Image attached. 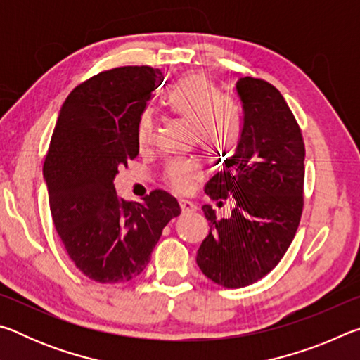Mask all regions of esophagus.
I'll return each mask as SVG.
<instances>
[{"mask_svg":"<svg viewBox=\"0 0 360 360\" xmlns=\"http://www.w3.org/2000/svg\"><path fill=\"white\" fill-rule=\"evenodd\" d=\"M179 206H181L182 214H188V212L197 211V206H195L192 202H188V200H179Z\"/></svg>","mask_w":360,"mask_h":360,"instance_id":"esophagus-1","label":"esophagus"}]
</instances>
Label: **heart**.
<instances>
[{"mask_svg": "<svg viewBox=\"0 0 360 360\" xmlns=\"http://www.w3.org/2000/svg\"><path fill=\"white\" fill-rule=\"evenodd\" d=\"M168 106L193 129L195 141L211 157L230 155L240 141V125L230 108L217 103L211 84L203 75H188L168 95ZM154 136V124L144 117L139 125V144L146 146ZM197 163H172L167 169V182L174 191L187 192L200 179Z\"/></svg>", "mask_w": 360, "mask_h": 360, "instance_id": "heart-1", "label": "heart"}]
</instances>
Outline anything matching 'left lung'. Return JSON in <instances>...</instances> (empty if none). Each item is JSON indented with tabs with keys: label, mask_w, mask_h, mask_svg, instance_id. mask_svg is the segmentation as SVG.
I'll return each mask as SVG.
<instances>
[{
	"label": "left lung",
	"mask_w": 360,
	"mask_h": 360,
	"mask_svg": "<svg viewBox=\"0 0 360 360\" xmlns=\"http://www.w3.org/2000/svg\"><path fill=\"white\" fill-rule=\"evenodd\" d=\"M235 95L240 141L205 186L219 206L227 198L235 206L229 219L203 206L210 233L197 252L203 275L229 289L259 281L283 259L300 224L304 179L302 131L279 90L240 77Z\"/></svg>",
	"instance_id": "obj_1"
}]
</instances>
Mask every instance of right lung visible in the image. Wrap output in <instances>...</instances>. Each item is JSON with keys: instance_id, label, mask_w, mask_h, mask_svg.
I'll return each instance as SVG.
<instances>
[{"instance_id": "1", "label": "right lung", "mask_w": 360, "mask_h": 360, "mask_svg": "<svg viewBox=\"0 0 360 360\" xmlns=\"http://www.w3.org/2000/svg\"><path fill=\"white\" fill-rule=\"evenodd\" d=\"M162 81L150 66L114 68L77 85L60 109L42 168L49 205L70 259L96 283L141 275L163 227L181 214L168 192L125 202L114 187L138 155L141 114Z\"/></svg>"}]
</instances>
